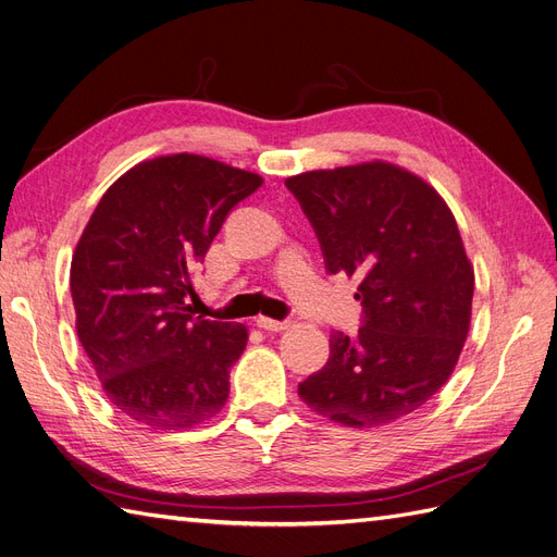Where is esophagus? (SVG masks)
<instances>
[{
  "label": "esophagus",
  "mask_w": 557,
  "mask_h": 557,
  "mask_svg": "<svg viewBox=\"0 0 557 557\" xmlns=\"http://www.w3.org/2000/svg\"><path fill=\"white\" fill-rule=\"evenodd\" d=\"M256 324H259L261 330H265V332H284V330H289V326H292L289 320H273V318H263V315L256 320Z\"/></svg>",
  "instance_id": "esophagus-1"
}]
</instances>
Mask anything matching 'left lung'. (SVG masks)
Returning <instances> with one entry per match:
<instances>
[{"label": "left lung", "instance_id": "1", "mask_svg": "<svg viewBox=\"0 0 557 557\" xmlns=\"http://www.w3.org/2000/svg\"><path fill=\"white\" fill-rule=\"evenodd\" d=\"M287 188L326 270L360 280L364 308L358 334L330 336V360L298 395L350 428L411 414L445 386L470 326L475 273L451 209L421 176L381 160L306 171Z\"/></svg>", "mask_w": 557, "mask_h": 557}]
</instances>
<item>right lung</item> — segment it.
<instances>
[{"mask_svg": "<svg viewBox=\"0 0 557 557\" xmlns=\"http://www.w3.org/2000/svg\"><path fill=\"white\" fill-rule=\"evenodd\" d=\"M263 178L202 154H162L110 185L70 265L77 336L108 400L181 431L216 417L247 326L195 318L193 275L237 202Z\"/></svg>", "mask_w": 557, "mask_h": 557, "instance_id": "right-lung-1", "label": "right lung"}]
</instances>
